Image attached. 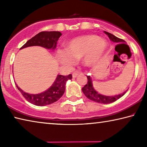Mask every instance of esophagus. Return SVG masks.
<instances>
[{"mask_svg":"<svg viewBox=\"0 0 147 147\" xmlns=\"http://www.w3.org/2000/svg\"><path fill=\"white\" fill-rule=\"evenodd\" d=\"M78 74H79V73H78V71L74 72V73H73V78H76V77L78 76Z\"/></svg>","mask_w":147,"mask_h":147,"instance_id":"esophagus-1","label":"esophagus"}]
</instances>
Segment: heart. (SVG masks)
Here are the masks:
<instances>
[{"instance_id":"heart-1","label":"heart","mask_w":147,"mask_h":147,"mask_svg":"<svg viewBox=\"0 0 147 147\" xmlns=\"http://www.w3.org/2000/svg\"><path fill=\"white\" fill-rule=\"evenodd\" d=\"M108 47L106 39L96 35H84L68 42L65 50L58 51V58L61 64L67 66L82 58L84 65L90 67L100 61Z\"/></svg>"}]
</instances>
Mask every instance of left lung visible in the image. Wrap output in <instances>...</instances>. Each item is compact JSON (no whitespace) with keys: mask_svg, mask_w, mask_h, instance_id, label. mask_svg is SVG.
I'll return each instance as SVG.
<instances>
[{"mask_svg":"<svg viewBox=\"0 0 147 147\" xmlns=\"http://www.w3.org/2000/svg\"><path fill=\"white\" fill-rule=\"evenodd\" d=\"M104 33L107 34L109 37V39L111 41L115 43H125L123 39H119L117 37L114 36V35L111 34L109 32H104ZM88 78V83L86 85L82 88V90L84 94L86 96V97H88L89 99H90L91 100H93L96 102L100 103V104H110L112 103L113 102L118 100L119 98L122 97L124 94L126 93V92L127 90L123 92V93L115 94V95H111V96H107L104 95L100 93H98L95 89H94V87L93 86V82H92V78L90 76H87Z\"/></svg>","mask_w":147,"mask_h":147,"instance_id":"left-lung-1","label":"left lung"}]
</instances>
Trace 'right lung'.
Segmentation results:
<instances>
[{"instance_id":"right-lung-1","label":"right lung","mask_w":147,"mask_h":147,"mask_svg":"<svg viewBox=\"0 0 147 147\" xmlns=\"http://www.w3.org/2000/svg\"><path fill=\"white\" fill-rule=\"evenodd\" d=\"M61 35V32L58 31L39 32L33 38L27 41L20 50L32 46H40L47 49L54 50L56 48L57 41ZM71 79H72L71 74L67 76L58 74L52 86L46 91L38 94L26 93L22 90L16 83V85L17 88L19 89V91L21 92L27 101L36 106H43L53 104L58 100L65 90L67 81Z\"/></svg>"}]
</instances>
